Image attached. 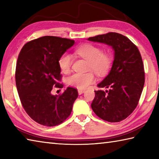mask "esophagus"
Returning <instances> with one entry per match:
<instances>
[{
  "mask_svg": "<svg viewBox=\"0 0 159 159\" xmlns=\"http://www.w3.org/2000/svg\"><path fill=\"white\" fill-rule=\"evenodd\" d=\"M84 92H85V90H78L79 95H81V94H83Z\"/></svg>",
  "mask_w": 159,
  "mask_h": 159,
  "instance_id": "1",
  "label": "esophagus"
}]
</instances>
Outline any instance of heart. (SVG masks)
<instances>
[{
    "label": "heart",
    "instance_id": "1",
    "mask_svg": "<svg viewBox=\"0 0 159 159\" xmlns=\"http://www.w3.org/2000/svg\"><path fill=\"white\" fill-rule=\"evenodd\" d=\"M76 53L89 62V69L99 75L106 74L110 68L111 59L107 53L102 52L100 48L91 44L83 45L76 50ZM61 71L64 74L69 73L72 64V57L68 53H64L58 61ZM95 78L92 72L86 74H74L68 79L70 85L78 89H85L95 81Z\"/></svg>",
    "mask_w": 159,
    "mask_h": 159
}]
</instances>
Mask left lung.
I'll use <instances>...</instances> for the list:
<instances>
[{
	"mask_svg": "<svg viewBox=\"0 0 159 159\" xmlns=\"http://www.w3.org/2000/svg\"><path fill=\"white\" fill-rule=\"evenodd\" d=\"M88 41L108 45L114 51L111 70L98 85L109 90L95 91L91 107L102 119L119 122L136 108L143 90L144 71L141 55L130 39L114 32L90 37Z\"/></svg>",
	"mask_w": 159,
	"mask_h": 159,
	"instance_id": "obj_1",
	"label": "left lung"
}]
</instances>
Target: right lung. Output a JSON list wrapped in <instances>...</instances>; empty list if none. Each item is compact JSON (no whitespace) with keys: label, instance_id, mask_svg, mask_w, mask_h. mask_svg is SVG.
<instances>
[{"label":"right lung","instance_id":"right-lung-1","mask_svg":"<svg viewBox=\"0 0 159 159\" xmlns=\"http://www.w3.org/2000/svg\"><path fill=\"white\" fill-rule=\"evenodd\" d=\"M75 43L73 40L43 36L24 45L16 65L15 80L24 109L39 124L55 126L64 122L72 111L78 91L68 87L60 95L52 87L62 88L58 61Z\"/></svg>","mask_w":159,"mask_h":159}]
</instances>
